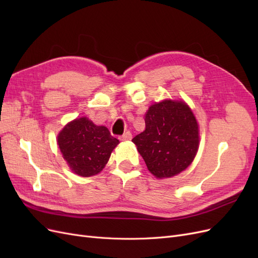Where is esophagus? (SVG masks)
Here are the masks:
<instances>
[{"label": "esophagus", "instance_id": "1", "mask_svg": "<svg viewBox=\"0 0 258 258\" xmlns=\"http://www.w3.org/2000/svg\"><path fill=\"white\" fill-rule=\"evenodd\" d=\"M131 139H132V135L130 131L124 132L122 136L119 137V140H121V141H129V140H131Z\"/></svg>", "mask_w": 258, "mask_h": 258}]
</instances>
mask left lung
<instances>
[{"label": "left lung", "mask_w": 258, "mask_h": 258, "mask_svg": "<svg viewBox=\"0 0 258 258\" xmlns=\"http://www.w3.org/2000/svg\"><path fill=\"white\" fill-rule=\"evenodd\" d=\"M156 177H171L188 167L199 146L198 123L182 101L165 100L145 114V130L132 139Z\"/></svg>", "instance_id": "left-lung-1"}]
</instances>
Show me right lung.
Returning <instances> with one entry per match:
<instances>
[{"label":"right lung","mask_w":258,"mask_h":258,"mask_svg":"<svg viewBox=\"0 0 258 258\" xmlns=\"http://www.w3.org/2000/svg\"><path fill=\"white\" fill-rule=\"evenodd\" d=\"M119 143L104 126H96L86 117L68 123L58 136V145L74 173L91 176L99 173Z\"/></svg>","instance_id":"obj_1"}]
</instances>
